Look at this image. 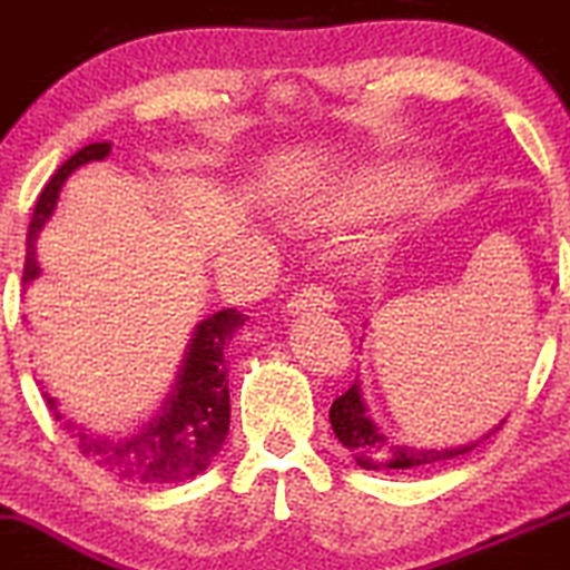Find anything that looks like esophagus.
<instances>
[{
    "label": "esophagus",
    "mask_w": 570,
    "mask_h": 570,
    "mask_svg": "<svg viewBox=\"0 0 570 570\" xmlns=\"http://www.w3.org/2000/svg\"><path fill=\"white\" fill-rule=\"evenodd\" d=\"M334 308V292L328 286L320 284H306L303 289H297L295 295L286 303V312L301 314V312H331Z\"/></svg>",
    "instance_id": "34e87169"
}]
</instances>
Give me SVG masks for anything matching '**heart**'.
I'll use <instances>...</instances> for the list:
<instances>
[{"mask_svg": "<svg viewBox=\"0 0 570 570\" xmlns=\"http://www.w3.org/2000/svg\"><path fill=\"white\" fill-rule=\"evenodd\" d=\"M367 197H370V191H364V189L331 191V195H325L323 200H320L317 214L320 217H328V219L347 217V214H353V212H358V208L367 206Z\"/></svg>", "mask_w": 570, "mask_h": 570, "instance_id": "heart-1", "label": "heart"}]
</instances>
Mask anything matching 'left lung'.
I'll return each mask as SVG.
<instances>
[{
    "instance_id": "1",
    "label": "left lung",
    "mask_w": 570,
    "mask_h": 570,
    "mask_svg": "<svg viewBox=\"0 0 570 570\" xmlns=\"http://www.w3.org/2000/svg\"><path fill=\"white\" fill-rule=\"evenodd\" d=\"M331 429L340 438V443L345 445L353 454L358 468L364 471H417V468L434 465V462L454 460V456L468 454V451L476 449L482 440H488L490 434H495L504 425L501 420L493 432L484 434L482 440H473V443L460 445V449H414V445H395L384 438V432H379V425L367 417V406H364L362 386L358 381H353L351 390L342 392L334 403H331Z\"/></svg>"
}]
</instances>
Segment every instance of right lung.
<instances>
[{"mask_svg": "<svg viewBox=\"0 0 570 570\" xmlns=\"http://www.w3.org/2000/svg\"><path fill=\"white\" fill-rule=\"evenodd\" d=\"M108 153V141H94L82 147L69 161L60 164L58 173L43 186L30 228H27L24 284H30L41 273L36 258V239L43 223L52 217L63 180L82 164L102 161ZM242 325H245V314L236 308H223L200 320L191 331V340L178 364V375L156 403V412L127 434L108 438V434H94L80 425L66 423L71 438L77 440L80 454L102 471L136 484H178L200 476L228 438L230 395L228 379H225L228 375L225 345L234 340ZM43 397L55 420H60L55 397Z\"/></svg>", "mask_w": 570, "mask_h": 570, "instance_id": "1", "label": "right lung"}]
</instances>
